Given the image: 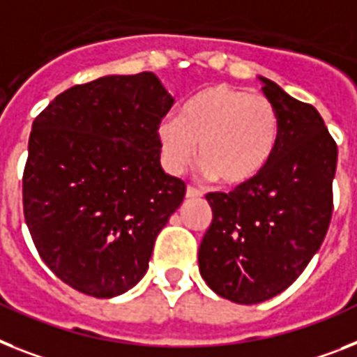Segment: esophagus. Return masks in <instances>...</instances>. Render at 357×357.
<instances>
[{
    "label": "esophagus",
    "instance_id": "obj_1",
    "mask_svg": "<svg viewBox=\"0 0 357 357\" xmlns=\"http://www.w3.org/2000/svg\"><path fill=\"white\" fill-rule=\"evenodd\" d=\"M200 197H202V193L197 191L195 188H188L185 190V199H200Z\"/></svg>",
    "mask_w": 357,
    "mask_h": 357
}]
</instances>
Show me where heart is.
<instances>
[{"label":"heart","instance_id":"heart-1","mask_svg":"<svg viewBox=\"0 0 357 357\" xmlns=\"http://www.w3.org/2000/svg\"><path fill=\"white\" fill-rule=\"evenodd\" d=\"M162 164L178 175L195 160L208 178L226 188L248 185L266 172L281 140V116L272 100L217 84L193 94L178 119L157 128Z\"/></svg>","mask_w":357,"mask_h":357}]
</instances>
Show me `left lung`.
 I'll return each instance as SVG.
<instances>
[{"instance_id": "8db88e82", "label": "left lung", "mask_w": 357, "mask_h": 357, "mask_svg": "<svg viewBox=\"0 0 357 357\" xmlns=\"http://www.w3.org/2000/svg\"><path fill=\"white\" fill-rule=\"evenodd\" d=\"M281 116V140L266 172L229 193H208L213 219L199 270L217 296L257 305L287 290L310 263L332 217L337 146L310 104L259 76Z\"/></svg>"}]
</instances>
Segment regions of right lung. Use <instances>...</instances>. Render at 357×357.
Returning <instances> with one entry per match:
<instances>
[{"mask_svg":"<svg viewBox=\"0 0 357 357\" xmlns=\"http://www.w3.org/2000/svg\"><path fill=\"white\" fill-rule=\"evenodd\" d=\"M173 102L153 73L109 75L58 94L32 123L25 222L43 263L82 294L131 290L184 200L157 138Z\"/></svg>","mask_w":357,"mask_h":357,"instance_id":"right-lung-1","label":"right lung"}]
</instances>
